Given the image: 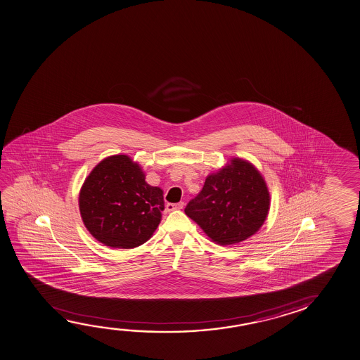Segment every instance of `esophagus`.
<instances>
[{
  "instance_id": "1",
  "label": "esophagus",
  "mask_w": 360,
  "mask_h": 360,
  "mask_svg": "<svg viewBox=\"0 0 360 360\" xmlns=\"http://www.w3.org/2000/svg\"><path fill=\"white\" fill-rule=\"evenodd\" d=\"M183 207H184V203H183V202H179L177 205L168 203V205H167V210H168V212H172V210H183Z\"/></svg>"
}]
</instances>
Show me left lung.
<instances>
[{
  "instance_id": "1",
  "label": "left lung",
  "mask_w": 360,
  "mask_h": 360,
  "mask_svg": "<svg viewBox=\"0 0 360 360\" xmlns=\"http://www.w3.org/2000/svg\"><path fill=\"white\" fill-rule=\"evenodd\" d=\"M271 208L266 179L249 160L233 157L205 178L198 195L186 207L212 242L240 243L259 231Z\"/></svg>"
}]
</instances>
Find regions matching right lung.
<instances>
[{
	"label": "right lung",
	"instance_id": "obj_1",
	"mask_svg": "<svg viewBox=\"0 0 360 360\" xmlns=\"http://www.w3.org/2000/svg\"><path fill=\"white\" fill-rule=\"evenodd\" d=\"M79 213L92 237L111 248L132 249L153 236L165 210L163 191L146 182L126 155L105 157L84 179Z\"/></svg>",
	"mask_w": 360,
	"mask_h": 360
}]
</instances>
